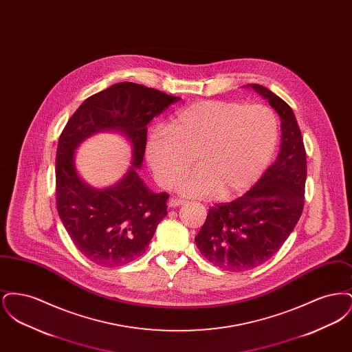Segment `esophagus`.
<instances>
[{
    "label": "esophagus",
    "instance_id": "1",
    "mask_svg": "<svg viewBox=\"0 0 352 352\" xmlns=\"http://www.w3.org/2000/svg\"><path fill=\"white\" fill-rule=\"evenodd\" d=\"M184 201L182 199H170L168 201V207H171V208H175V207H179V206H182L184 204Z\"/></svg>",
    "mask_w": 352,
    "mask_h": 352
}]
</instances>
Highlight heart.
<instances>
[{
	"instance_id": "b5f03b06",
	"label": "heart",
	"mask_w": 352,
	"mask_h": 352,
	"mask_svg": "<svg viewBox=\"0 0 352 352\" xmlns=\"http://www.w3.org/2000/svg\"><path fill=\"white\" fill-rule=\"evenodd\" d=\"M277 140L278 121L265 105L199 101L178 111L168 128H155L145 155L155 181L171 188L191 166L194 154L197 168L179 184V191L194 198L231 199L261 177Z\"/></svg>"
}]
</instances>
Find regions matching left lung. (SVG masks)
<instances>
[{"label":"left lung","instance_id":"left-lung-1","mask_svg":"<svg viewBox=\"0 0 352 352\" xmlns=\"http://www.w3.org/2000/svg\"><path fill=\"white\" fill-rule=\"evenodd\" d=\"M281 120L276 161L248 192L208 210L195 243L215 267L231 272L256 268L278 251L301 218L306 182V151L292 108L260 84H247Z\"/></svg>","mask_w":352,"mask_h":352}]
</instances>
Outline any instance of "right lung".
<instances>
[{
  "label": "right lung",
  "mask_w": 352,
  "mask_h": 352,
  "mask_svg": "<svg viewBox=\"0 0 352 352\" xmlns=\"http://www.w3.org/2000/svg\"><path fill=\"white\" fill-rule=\"evenodd\" d=\"M181 98L141 84L122 82L92 95L68 120L59 137L55 181L56 208L76 248L101 267H121L146 251L157 226L168 215V195L154 192L140 178L148 124ZM102 131L124 135L133 165L118 182L104 189L78 175L76 151Z\"/></svg>",
  "instance_id": "right-lung-1"
}]
</instances>
